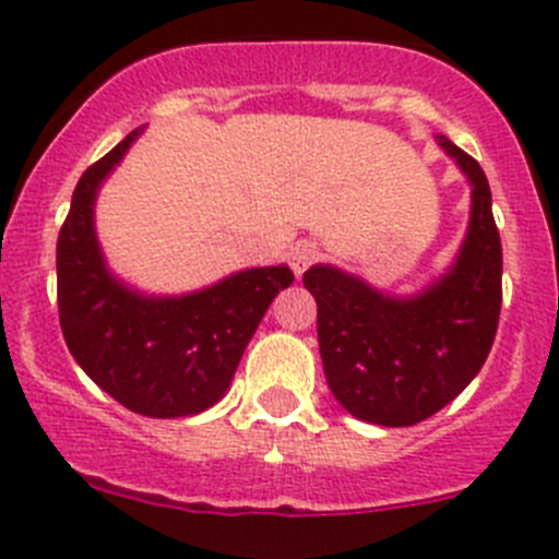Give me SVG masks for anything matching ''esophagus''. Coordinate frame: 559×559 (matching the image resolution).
I'll use <instances>...</instances> for the list:
<instances>
[{"label":"esophagus","mask_w":559,"mask_h":559,"mask_svg":"<svg viewBox=\"0 0 559 559\" xmlns=\"http://www.w3.org/2000/svg\"><path fill=\"white\" fill-rule=\"evenodd\" d=\"M320 259V248H317V242H309V239H304V242H295L289 250V267L295 270V275L300 278V275L306 273V270L311 267V264Z\"/></svg>","instance_id":"esophagus-1"}]
</instances>
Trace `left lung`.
<instances>
[{"label": "left lung", "instance_id": "8db88e82", "mask_svg": "<svg viewBox=\"0 0 559 559\" xmlns=\"http://www.w3.org/2000/svg\"><path fill=\"white\" fill-rule=\"evenodd\" d=\"M438 145L472 185L455 262L408 297L389 295L331 264L306 270L328 385L347 414L383 427L430 419L461 394L491 353L502 309V242L491 187L477 159L444 134Z\"/></svg>", "mask_w": 559, "mask_h": 559}]
</instances>
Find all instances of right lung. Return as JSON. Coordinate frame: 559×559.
Masks as SVG:
<instances>
[{"label":"right lung","mask_w":559,"mask_h":559,"mask_svg":"<svg viewBox=\"0 0 559 559\" xmlns=\"http://www.w3.org/2000/svg\"><path fill=\"white\" fill-rule=\"evenodd\" d=\"M143 129L129 132L76 185L57 237V306L68 350L87 378L134 414L179 419L212 408L231 385L286 264L239 270L190 295H143L115 278L93 223L102 181Z\"/></svg>","instance_id":"add662e5"}]
</instances>
